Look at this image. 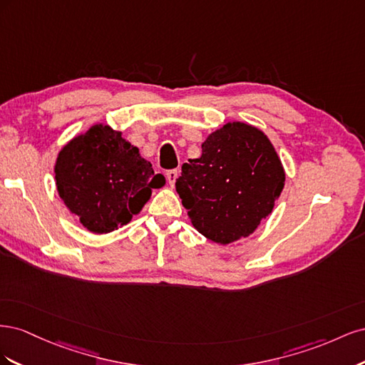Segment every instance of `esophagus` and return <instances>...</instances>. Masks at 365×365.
<instances>
[{"label":"esophagus","instance_id":"34e87169","mask_svg":"<svg viewBox=\"0 0 365 365\" xmlns=\"http://www.w3.org/2000/svg\"><path fill=\"white\" fill-rule=\"evenodd\" d=\"M165 178H168V182H169V185L170 187H173L175 185V181H176V178H178V170H169L168 173H165Z\"/></svg>","mask_w":365,"mask_h":365}]
</instances>
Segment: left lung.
I'll use <instances>...</instances> for the list:
<instances>
[{
    "instance_id": "left-lung-1",
    "label": "left lung",
    "mask_w": 365,
    "mask_h": 365,
    "mask_svg": "<svg viewBox=\"0 0 365 365\" xmlns=\"http://www.w3.org/2000/svg\"><path fill=\"white\" fill-rule=\"evenodd\" d=\"M175 185L193 227L227 245L248 237L271 215L284 170L260 129L233 121L207 137L202 155L182 164Z\"/></svg>"
}]
</instances>
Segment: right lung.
<instances>
[{"instance_id": "right-lung-1", "label": "right lung", "mask_w": 365, "mask_h": 365, "mask_svg": "<svg viewBox=\"0 0 365 365\" xmlns=\"http://www.w3.org/2000/svg\"><path fill=\"white\" fill-rule=\"evenodd\" d=\"M54 180L61 200L91 233H111L140 213L152 189L164 185L161 173L138 148L108 125H94L59 152Z\"/></svg>"}]
</instances>
